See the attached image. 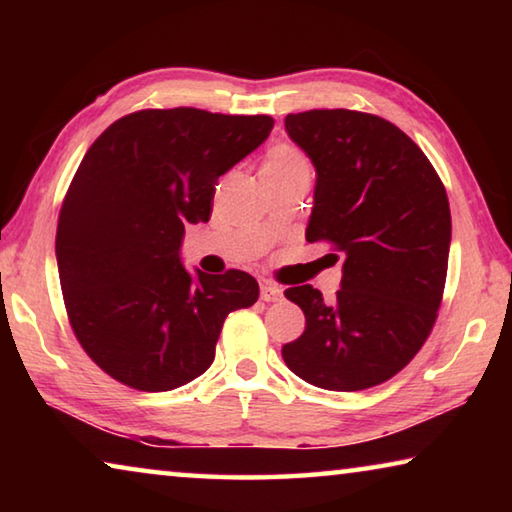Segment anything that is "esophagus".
<instances>
[{
  "label": "esophagus",
  "instance_id": "obj_1",
  "mask_svg": "<svg viewBox=\"0 0 512 512\" xmlns=\"http://www.w3.org/2000/svg\"><path fill=\"white\" fill-rule=\"evenodd\" d=\"M259 296H262L264 302H280L284 298V291L273 282H262V287H259Z\"/></svg>",
  "mask_w": 512,
  "mask_h": 512
}]
</instances>
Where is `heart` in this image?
Here are the masks:
<instances>
[{
  "mask_svg": "<svg viewBox=\"0 0 512 512\" xmlns=\"http://www.w3.org/2000/svg\"><path fill=\"white\" fill-rule=\"evenodd\" d=\"M305 167L307 162L302 160V155L296 149H291L287 144H280L268 151L262 173H287V171L305 169Z\"/></svg>",
  "mask_w": 512,
  "mask_h": 512,
  "instance_id": "heart-1",
  "label": "heart"
}]
</instances>
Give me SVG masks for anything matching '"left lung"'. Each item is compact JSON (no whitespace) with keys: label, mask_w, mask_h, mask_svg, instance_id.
<instances>
[{"label":"left lung","mask_w":512,"mask_h":512,"mask_svg":"<svg viewBox=\"0 0 512 512\" xmlns=\"http://www.w3.org/2000/svg\"><path fill=\"white\" fill-rule=\"evenodd\" d=\"M316 167L307 241L345 253L336 298L284 291L305 332L282 348L291 372L325 391H363L397 375L427 341L443 302L452 214L427 155L391 121L357 110L284 119Z\"/></svg>","instance_id":"obj_1"}]
</instances>
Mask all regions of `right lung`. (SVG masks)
I'll list each match as a JSON object with an SVG mask.
<instances>
[{
	"mask_svg": "<svg viewBox=\"0 0 512 512\" xmlns=\"http://www.w3.org/2000/svg\"><path fill=\"white\" fill-rule=\"evenodd\" d=\"M273 131L268 115L137 110L85 153L58 214L56 259L76 339L135 391L185 386L212 366L230 311L255 305L253 275H192L185 225L207 223L216 180Z\"/></svg>",
	"mask_w": 512,
	"mask_h": 512,
	"instance_id": "add662e5",
	"label": "right lung"
}]
</instances>
